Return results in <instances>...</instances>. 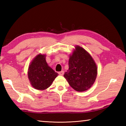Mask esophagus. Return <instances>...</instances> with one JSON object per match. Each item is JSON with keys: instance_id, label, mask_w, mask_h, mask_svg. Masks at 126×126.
I'll return each instance as SVG.
<instances>
[{"instance_id": "34e87169", "label": "esophagus", "mask_w": 126, "mask_h": 126, "mask_svg": "<svg viewBox=\"0 0 126 126\" xmlns=\"http://www.w3.org/2000/svg\"><path fill=\"white\" fill-rule=\"evenodd\" d=\"M58 74H59V75H61V76H63V74H64V71H62L61 72H58Z\"/></svg>"}]
</instances>
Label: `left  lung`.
Wrapping results in <instances>:
<instances>
[{
	"mask_svg": "<svg viewBox=\"0 0 126 126\" xmlns=\"http://www.w3.org/2000/svg\"><path fill=\"white\" fill-rule=\"evenodd\" d=\"M69 69L64 77L74 90L83 92L93 86L97 75L96 63L90 54L79 46L70 55Z\"/></svg>",
	"mask_w": 126,
	"mask_h": 126,
	"instance_id": "8db88e82",
	"label": "left lung"
}]
</instances>
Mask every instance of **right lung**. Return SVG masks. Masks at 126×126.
<instances>
[{"mask_svg": "<svg viewBox=\"0 0 126 126\" xmlns=\"http://www.w3.org/2000/svg\"><path fill=\"white\" fill-rule=\"evenodd\" d=\"M46 55L39 53L29 65L28 77L34 88L43 91L49 87L58 74L47 63Z\"/></svg>", "mask_w": 126, "mask_h": 126, "instance_id": "add662e5", "label": "right lung"}]
</instances>
